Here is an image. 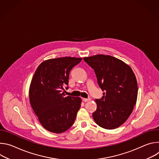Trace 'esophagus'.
Returning a JSON list of instances; mask_svg holds the SVG:
<instances>
[{
    "instance_id": "obj_1",
    "label": "esophagus",
    "mask_w": 159,
    "mask_h": 159,
    "mask_svg": "<svg viewBox=\"0 0 159 159\" xmlns=\"http://www.w3.org/2000/svg\"><path fill=\"white\" fill-rule=\"evenodd\" d=\"M82 100L84 102H88V101H90V98H83Z\"/></svg>"
}]
</instances>
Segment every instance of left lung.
Masks as SVG:
<instances>
[{"label": "left lung", "instance_id": "obj_1", "mask_svg": "<svg viewBox=\"0 0 159 159\" xmlns=\"http://www.w3.org/2000/svg\"><path fill=\"white\" fill-rule=\"evenodd\" d=\"M83 59L94 69L99 86L105 91L102 98L95 100L94 121L105 129L118 128L129 118L137 102L138 85L134 74L128 65L110 55Z\"/></svg>", "mask_w": 159, "mask_h": 159}]
</instances>
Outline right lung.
Segmentation results:
<instances>
[{"mask_svg": "<svg viewBox=\"0 0 159 159\" xmlns=\"http://www.w3.org/2000/svg\"><path fill=\"white\" fill-rule=\"evenodd\" d=\"M81 60L75 57L49 59L34 74L29 90L30 104L41 125L50 132L63 133L75 121L81 99L65 97L62 90L69 84L70 70Z\"/></svg>", "mask_w": 159, "mask_h": 159, "instance_id": "add662e5", "label": "right lung"}]
</instances>
